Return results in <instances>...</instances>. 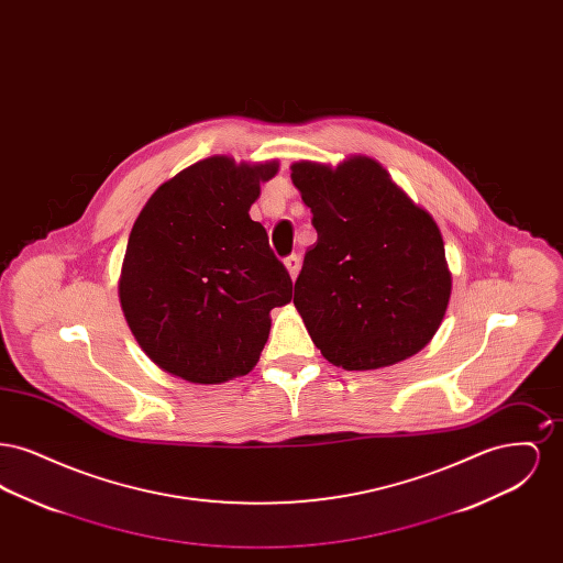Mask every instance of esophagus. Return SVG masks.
I'll list each match as a JSON object with an SVG mask.
<instances>
[{
	"label": "esophagus",
	"instance_id": "1",
	"mask_svg": "<svg viewBox=\"0 0 563 563\" xmlns=\"http://www.w3.org/2000/svg\"><path fill=\"white\" fill-rule=\"evenodd\" d=\"M285 268L289 269V276L295 280V278H297V274H299V268H301L299 257H297V255H289V257L285 260Z\"/></svg>",
	"mask_w": 563,
	"mask_h": 563
}]
</instances>
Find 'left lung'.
<instances>
[{
	"label": "left lung",
	"mask_w": 563,
	"mask_h": 563,
	"mask_svg": "<svg viewBox=\"0 0 563 563\" xmlns=\"http://www.w3.org/2000/svg\"><path fill=\"white\" fill-rule=\"evenodd\" d=\"M291 179L319 234L294 303L322 356L349 372L424 349L445 317L452 274L437 223L379 162H295Z\"/></svg>",
	"instance_id": "8db88e82"
}]
</instances>
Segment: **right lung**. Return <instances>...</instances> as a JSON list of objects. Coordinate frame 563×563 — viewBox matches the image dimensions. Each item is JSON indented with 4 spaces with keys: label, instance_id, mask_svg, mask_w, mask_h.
<instances>
[{
    "label": "right lung",
    "instance_id": "1",
    "mask_svg": "<svg viewBox=\"0 0 563 563\" xmlns=\"http://www.w3.org/2000/svg\"><path fill=\"white\" fill-rule=\"evenodd\" d=\"M278 162H196L162 184L134 221L120 303L134 340L166 374L194 384L246 375L269 310L294 297L266 228L249 217Z\"/></svg>",
    "mask_w": 563,
    "mask_h": 563
}]
</instances>
